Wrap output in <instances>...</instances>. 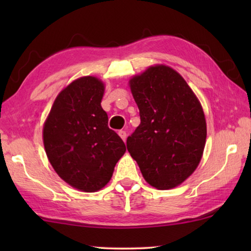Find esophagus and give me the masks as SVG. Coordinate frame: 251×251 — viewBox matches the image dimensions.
<instances>
[{"instance_id": "1", "label": "esophagus", "mask_w": 251, "mask_h": 251, "mask_svg": "<svg viewBox=\"0 0 251 251\" xmlns=\"http://www.w3.org/2000/svg\"><path fill=\"white\" fill-rule=\"evenodd\" d=\"M118 135L121 136V138L123 139V141H126V137H127V135H126V131L125 130H120L118 131Z\"/></svg>"}]
</instances>
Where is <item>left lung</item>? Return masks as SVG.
<instances>
[{
    "label": "left lung",
    "mask_w": 251,
    "mask_h": 251,
    "mask_svg": "<svg viewBox=\"0 0 251 251\" xmlns=\"http://www.w3.org/2000/svg\"><path fill=\"white\" fill-rule=\"evenodd\" d=\"M141 124L127 138V151L148 184L172 189L196 171L205 148L206 118L182 76L164 64L129 79Z\"/></svg>",
    "instance_id": "left-lung-1"
}]
</instances>
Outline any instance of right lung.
<instances>
[{"label": "right lung", "instance_id": "1", "mask_svg": "<svg viewBox=\"0 0 251 251\" xmlns=\"http://www.w3.org/2000/svg\"><path fill=\"white\" fill-rule=\"evenodd\" d=\"M104 92L105 84L95 76L73 80L58 93L43 126L45 152L54 171L85 193L104 188L126 151L107 126L100 105Z\"/></svg>", "mask_w": 251, "mask_h": 251}]
</instances>
